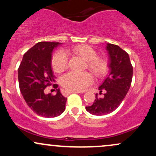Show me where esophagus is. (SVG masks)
<instances>
[{
  "label": "esophagus",
  "mask_w": 156,
  "mask_h": 156,
  "mask_svg": "<svg viewBox=\"0 0 156 156\" xmlns=\"http://www.w3.org/2000/svg\"><path fill=\"white\" fill-rule=\"evenodd\" d=\"M71 93H80V92H77V91H71V90H64L63 94L64 96H67L68 94H71Z\"/></svg>",
  "instance_id": "1"
}]
</instances>
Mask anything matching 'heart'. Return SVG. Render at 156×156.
<instances>
[{
	"label": "heart",
	"mask_w": 156,
	"mask_h": 156,
	"mask_svg": "<svg viewBox=\"0 0 156 156\" xmlns=\"http://www.w3.org/2000/svg\"><path fill=\"white\" fill-rule=\"evenodd\" d=\"M68 53L79 55L87 61V67L98 78H101L106 73L108 64L106 60L98 56V53L94 48L87 44H78L67 49ZM53 71L57 73L64 72L67 68L68 56L64 51H58L53 54L51 59ZM93 81L92 76L89 72L76 73L71 71L61 78V85L64 88L72 91L80 92L91 85Z\"/></svg>",
	"instance_id": "1"
}]
</instances>
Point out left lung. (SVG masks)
Wrapping results in <instances>:
<instances>
[{
	"label": "left lung",
	"mask_w": 156,
	"mask_h": 156,
	"mask_svg": "<svg viewBox=\"0 0 156 156\" xmlns=\"http://www.w3.org/2000/svg\"><path fill=\"white\" fill-rule=\"evenodd\" d=\"M106 50L110 57V73L99 87V98L96 94L92 105L86 107L87 112L93 115L101 116L116 110L124 100L129 90L133 78V66L128 53L118 45L108 43Z\"/></svg>",
	"instance_id": "left-lung-1"
}]
</instances>
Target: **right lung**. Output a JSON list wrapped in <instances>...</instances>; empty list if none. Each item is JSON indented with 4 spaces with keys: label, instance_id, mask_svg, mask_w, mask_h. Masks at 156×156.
I'll return each instance as SVG.
<instances>
[{
    "label": "right lung",
    "instance_id": "obj_1",
    "mask_svg": "<svg viewBox=\"0 0 156 156\" xmlns=\"http://www.w3.org/2000/svg\"><path fill=\"white\" fill-rule=\"evenodd\" d=\"M59 42H40L23 55L18 68L19 87L27 105L37 115L55 117L65 110L67 98L57 89L55 95L45 94L44 89L55 81L51 68L52 52ZM57 88L58 85L53 84Z\"/></svg>",
    "mask_w": 156,
    "mask_h": 156
}]
</instances>
